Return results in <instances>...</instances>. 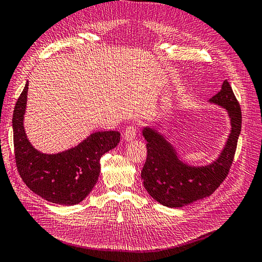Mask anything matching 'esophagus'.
Here are the masks:
<instances>
[{
	"label": "esophagus",
	"instance_id": "1",
	"mask_svg": "<svg viewBox=\"0 0 262 262\" xmlns=\"http://www.w3.org/2000/svg\"><path fill=\"white\" fill-rule=\"evenodd\" d=\"M137 136V126L134 124H130L125 128L124 134H123V139L125 141H132L136 139Z\"/></svg>",
	"mask_w": 262,
	"mask_h": 262
}]
</instances>
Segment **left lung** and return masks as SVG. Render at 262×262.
Instances as JSON below:
<instances>
[{
    "label": "left lung",
    "mask_w": 262,
    "mask_h": 262,
    "mask_svg": "<svg viewBox=\"0 0 262 262\" xmlns=\"http://www.w3.org/2000/svg\"><path fill=\"white\" fill-rule=\"evenodd\" d=\"M209 101L226 109L232 126L224 148L209 165H188L162 133L148 126L142 131L147 157L141 177L149 195L165 207L181 208L209 196L228 175L241 134L242 110L227 81Z\"/></svg>",
    "instance_id": "left-lung-1"
}]
</instances>
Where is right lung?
<instances>
[{
  "label": "right lung",
  "mask_w": 262,
  "mask_h": 262,
  "mask_svg": "<svg viewBox=\"0 0 262 262\" xmlns=\"http://www.w3.org/2000/svg\"><path fill=\"white\" fill-rule=\"evenodd\" d=\"M27 92L28 82L15 105L12 120L15 161L19 175L31 191L47 201L63 205L80 203L96 185L100 157L118 145L120 133L98 131L63 152H39L31 145L24 129Z\"/></svg>",
  "instance_id": "1"
}]
</instances>
